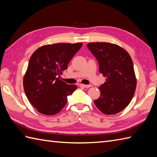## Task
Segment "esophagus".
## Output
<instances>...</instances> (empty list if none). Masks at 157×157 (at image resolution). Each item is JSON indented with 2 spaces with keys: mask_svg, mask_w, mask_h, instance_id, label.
<instances>
[{
  "mask_svg": "<svg viewBox=\"0 0 157 157\" xmlns=\"http://www.w3.org/2000/svg\"><path fill=\"white\" fill-rule=\"evenodd\" d=\"M79 86H81V87H83V88H90V85H86V84H79Z\"/></svg>",
  "mask_w": 157,
  "mask_h": 157,
  "instance_id": "1",
  "label": "esophagus"
}]
</instances>
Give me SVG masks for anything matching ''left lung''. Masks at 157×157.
<instances>
[{"label": "left lung", "mask_w": 157, "mask_h": 157, "mask_svg": "<svg viewBox=\"0 0 157 157\" xmlns=\"http://www.w3.org/2000/svg\"><path fill=\"white\" fill-rule=\"evenodd\" d=\"M88 48L99 64V71L106 82L99 90L101 96L94 101L106 115L118 113L128 106L136 88L132 59L124 48L108 42H91Z\"/></svg>", "instance_id": "1"}]
</instances>
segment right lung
I'll list each match as a JSON object with an SVG mask.
<instances>
[{
    "label": "right lung",
    "instance_id": "right-lung-1",
    "mask_svg": "<svg viewBox=\"0 0 157 157\" xmlns=\"http://www.w3.org/2000/svg\"><path fill=\"white\" fill-rule=\"evenodd\" d=\"M82 43H57L42 46L29 59L23 78L25 94L31 105L46 115L61 111L67 96L77 89L60 79Z\"/></svg>",
    "mask_w": 157,
    "mask_h": 157
}]
</instances>
